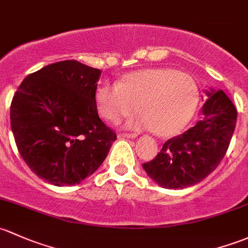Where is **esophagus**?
<instances>
[{
  "label": "esophagus",
  "instance_id": "esophagus-1",
  "mask_svg": "<svg viewBox=\"0 0 248 248\" xmlns=\"http://www.w3.org/2000/svg\"><path fill=\"white\" fill-rule=\"evenodd\" d=\"M119 139H135L137 134H131V133H119L117 134Z\"/></svg>",
  "mask_w": 248,
  "mask_h": 248
}]
</instances>
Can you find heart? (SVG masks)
I'll list each match as a JSON object with an SVG mask.
<instances>
[{"mask_svg":"<svg viewBox=\"0 0 248 248\" xmlns=\"http://www.w3.org/2000/svg\"><path fill=\"white\" fill-rule=\"evenodd\" d=\"M98 113L119 122L137 111L128 121L137 131H152L159 137L181 132L191 120L199 102V89L191 76L166 67L133 72L116 84L104 83L96 90Z\"/></svg>","mask_w":248,"mask_h":248,"instance_id":"1","label":"heart"}]
</instances>
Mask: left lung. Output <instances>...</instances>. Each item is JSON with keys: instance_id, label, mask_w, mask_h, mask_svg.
Listing matches in <instances>:
<instances>
[{"instance_id": "1", "label": "left lung", "mask_w": 248, "mask_h": 248, "mask_svg": "<svg viewBox=\"0 0 248 248\" xmlns=\"http://www.w3.org/2000/svg\"><path fill=\"white\" fill-rule=\"evenodd\" d=\"M202 119L168 140L153 160L142 164L151 179L165 189L195 186L217 168L235 129L236 109L222 90L205 91Z\"/></svg>"}]
</instances>
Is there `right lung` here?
Here are the masks:
<instances>
[{"label":"right lung","mask_w":248,"mask_h":248,"mask_svg":"<svg viewBox=\"0 0 248 248\" xmlns=\"http://www.w3.org/2000/svg\"><path fill=\"white\" fill-rule=\"evenodd\" d=\"M101 70L77 61L53 62L20 84L10 106L17 150L39 178L79 184L108 155L116 134L98 117Z\"/></svg>","instance_id":"1"}]
</instances>
